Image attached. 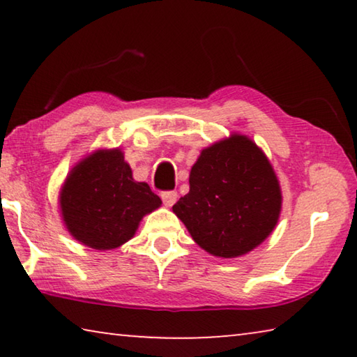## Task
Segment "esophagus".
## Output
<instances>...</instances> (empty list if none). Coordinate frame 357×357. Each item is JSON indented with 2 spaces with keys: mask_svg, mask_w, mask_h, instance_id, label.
<instances>
[{
  "mask_svg": "<svg viewBox=\"0 0 357 357\" xmlns=\"http://www.w3.org/2000/svg\"><path fill=\"white\" fill-rule=\"evenodd\" d=\"M162 200H164V204L165 206H173L174 203H176V200H178V193L174 192V190H170V192H164L162 193Z\"/></svg>",
  "mask_w": 357,
  "mask_h": 357,
  "instance_id": "1",
  "label": "esophagus"
}]
</instances>
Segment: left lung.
Masks as SVG:
<instances>
[{
	"label": "left lung",
	"mask_w": 357,
	"mask_h": 357,
	"mask_svg": "<svg viewBox=\"0 0 357 357\" xmlns=\"http://www.w3.org/2000/svg\"><path fill=\"white\" fill-rule=\"evenodd\" d=\"M190 190L173 206L192 239L219 258H236L274 231L282 189L263 149L231 134L204 148L189 176Z\"/></svg>",
	"instance_id": "1"
}]
</instances>
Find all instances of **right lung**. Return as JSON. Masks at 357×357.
Returning <instances> with one entry per match:
<instances>
[{"instance_id":"add662e5","label":"right lung","mask_w":357,"mask_h":357,"mask_svg":"<svg viewBox=\"0 0 357 357\" xmlns=\"http://www.w3.org/2000/svg\"><path fill=\"white\" fill-rule=\"evenodd\" d=\"M58 204L72 238L94 250H112L134 238L143 217L162 200L132 178L123 151L100 148L72 167Z\"/></svg>"}]
</instances>
